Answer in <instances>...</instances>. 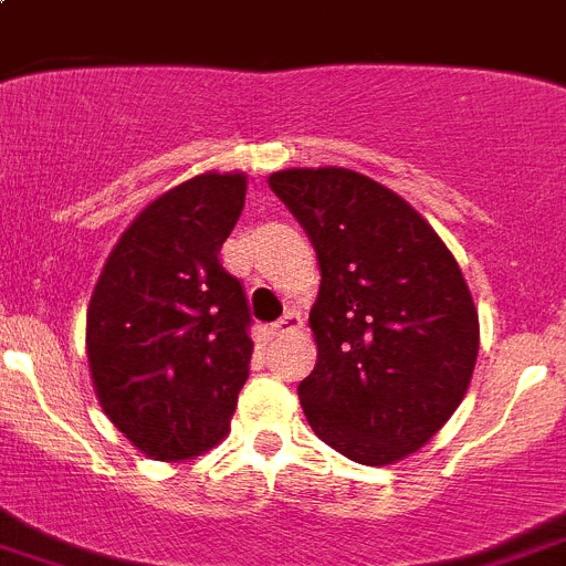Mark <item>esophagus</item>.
<instances>
[{
	"label": "esophagus",
	"mask_w": 566,
	"mask_h": 566,
	"mask_svg": "<svg viewBox=\"0 0 566 566\" xmlns=\"http://www.w3.org/2000/svg\"><path fill=\"white\" fill-rule=\"evenodd\" d=\"M300 325H303V317H300L297 311H289V314H283V317L272 325V334L280 336L286 334V331H297Z\"/></svg>",
	"instance_id": "obj_1"
}]
</instances>
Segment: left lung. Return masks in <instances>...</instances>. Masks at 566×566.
<instances>
[{
    "label": "left lung",
    "mask_w": 566,
    "mask_h": 566,
    "mask_svg": "<svg viewBox=\"0 0 566 566\" xmlns=\"http://www.w3.org/2000/svg\"><path fill=\"white\" fill-rule=\"evenodd\" d=\"M269 188L314 243L317 365L300 381L311 429L361 465L438 434L469 390L480 319L458 261L396 190L347 168H289Z\"/></svg>",
    "instance_id": "8db88e82"
}]
</instances>
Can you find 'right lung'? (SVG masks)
Here are the masks:
<instances>
[{
	"mask_svg": "<svg viewBox=\"0 0 566 566\" xmlns=\"http://www.w3.org/2000/svg\"><path fill=\"white\" fill-rule=\"evenodd\" d=\"M247 174L165 190L114 243L86 308V356L108 421L151 460H190L230 432L249 376V305L219 263Z\"/></svg>",
	"mask_w": 566,
	"mask_h": 566,
	"instance_id": "obj_1",
	"label": "right lung"
}]
</instances>
